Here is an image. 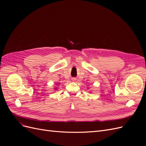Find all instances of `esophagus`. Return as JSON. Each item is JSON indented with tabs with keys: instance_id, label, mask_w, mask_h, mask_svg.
<instances>
[{
	"instance_id": "34e87169",
	"label": "esophagus",
	"mask_w": 146,
	"mask_h": 146,
	"mask_svg": "<svg viewBox=\"0 0 146 146\" xmlns=\"http://www.w3.org/2000/svg\"><path fill=\"white\" fill-rule=\"evenodd\" d=\"M72 80H74H74H76V79H75V78H73V79H72Z\"/></svg>"
}]
</instances>
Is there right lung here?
<instances>
[{
    "mask_svg": "<svg viewBox=\"0 0 146 146\" xmlns=\"http://www.w3.org/2000/svg\"><path fill=\"white\" fill-rule=\"evenodd\" d=\"M54 90H55L54 91H56V90H57V88L55 87V88H54Z\"/></svg>",
    "mask_w": 146,
    "mask_h": 146,
    "instance_id": "obj_1",
    "label": "right lung"
}]
</instances>
